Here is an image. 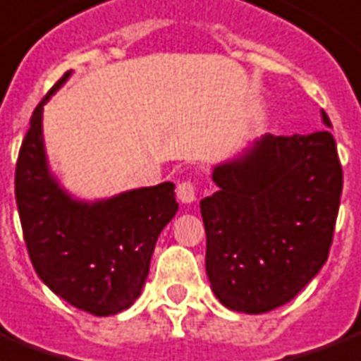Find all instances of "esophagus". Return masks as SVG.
<instances>
[{"instance_id":"34e87169","label":"esophagus","mask_w":361,"mask_h":361,"mask_svg":"<svg viewBox=\"0 0 361 361\" xmlns=\"http://www.w3.org/2000/svg\"><path fill=\"white\" fill-rule=\"evenodd\" d=\"M176 192H178V199H180L181 202H192V200H197V192H199V189H197V181H181L180 185H178V189H176Z\"/></svg>"}]
</instances>
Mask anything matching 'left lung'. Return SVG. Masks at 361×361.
Instances as JSON below:
<instances>
[{"label": "left lung", "mask_w": 361, "mask_h": 361, "mask_svg": "<svg viewBox=\"0 0 361 361\" xmlns=\"http://www.w3.org/2000/svg\"><path fill=\"white\" fill-rule=\"evenodd\" d=\"M322 119L331 126L326 111ZM200 200L206 274L225 307L261 314L291 301L327 261L343 191L331 132L271 136L214 169Z\"/></svg>", "instance_id": "8db88e82"}]
</instances>
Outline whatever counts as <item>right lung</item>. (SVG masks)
Instances as JSON below:
<instances>
[{"label":"right lung","mask_w":361,"mask_h":361,"mask_svg":"<svg viewBox=\"0 0 361 361\" xmlns=\"http://www.w3.org/2000/svg\"><path fill=\"white\" fill-rule=\"evenodd\" d=\"M66 71L34 109L15 170V197L27 254L56 295L94 316L117 314L136 301L151 254L176 216L174 183L123 192L94 204L68 197L47 170L41 115Z\"/></svg>","instance_id":"add662e5"}]
</instances>
